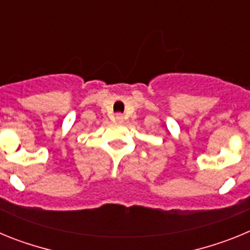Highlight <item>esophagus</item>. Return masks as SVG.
<instances>
[{
	"label": "esophagus",
	"mask_w": 250,
	"mask_h": 250,
	"mask_svg": "<svg viewBox=\"0 0 250 250\" xmlns=\"http://www.w3.org/2000/svg\"><path fill=\"white\" fill-rule=\"evenodd\" d=\"M115 120L118 121V123H123L124 115L123 114H116V115H115Z\"/></svg>",
	"instance_id": "obj_1"
}]
</instances>
